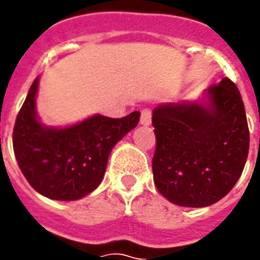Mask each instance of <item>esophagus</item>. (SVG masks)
Segmentation results:
<instances>
[{
    "instance_id": "esophagus-1",
    "label": "esophagus",
    "mask_w": 260,
    "mask_h": 260,
    "mask_svg": "<svg viewBox=\"0 0 260 260\" xmlns=\"http://www.w3.org/2000/svg\"><path fill=\"white\" fill-rule=\"evenodd\" d=\"M141 124L150 125L152 124V111L149 108H143L141 111Z\"/></svg>"
}]
</instances>
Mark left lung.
Returning a JSON list of instances; mask_svg holds the SVG:
<instances>
[{"instance_id": "left-lung-1", "label": "left lung", "mask_w": 260, "mask_h": 260, "mask_svg": "<svg viewBox=\"0 0 260 260\" xmlns=\"http://www.w3.org/2000/svg\"><path fill=\"white\" fill-rule=\"evenodd\" d=\"M210 104H164L153 111L156 150L153 177L158 192L178 206H210L242 174L249 129L241 93L223 78L209 87Z\"/></svg>"}]
</instances>
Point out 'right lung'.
Returning a JSON list of instances; mask_svg holds the SVG:
<instances>
[{
    "instance_id": "right-lung-1",
    "label": "right lung",
    "mask_w": 260,
    "mask_h": 260,
    "mask_svg": "<svg viewBox=\"0 0 260 260\" xmlns=\"http://www.w3.org/2000/svg\"><path fill=\"white\" fill-rule=\"evenodd\" d=\"M39 79L33 82L15 121L12 143L22 174L39 193L76 201L102 182L114 145L139 122V111L122 118L94 115L65 129L43 126L36 118Z\"/></svg>"
}]
</instances>
